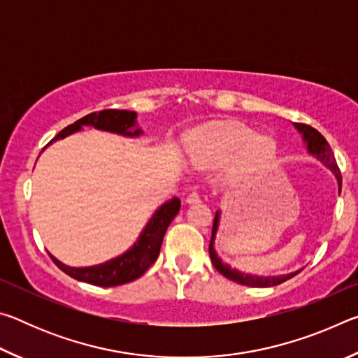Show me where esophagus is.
I'll list each match as a JSON object with an SVG mask.
<instances>
[{"label":"esophagus","instance_id":"1","mask_svg":"<svg viewBox=\"0 0 358 358\" xmlns=\"http://www.w3.org/2000/svg\"><path fill=\"white\" fill-rule=\"evenodd\" d=\"M201 201H202L201 194H199V192H196V191H194V192H191V194H189V196H187V197H186V203H199V202H201Z\"/></svg>","mask_w":358,"mask_h":358}]
</instances>
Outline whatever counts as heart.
I'll return each instance as SVG.
<instances>
[{"mask_svg":"<svg viewBox=\"0 0 358 358\" xmlns=\"http://www.w3.org/2000/svg\"><path fill=\"white\" fill-rule=\"evenodd\" d=\"M192 161L202 167L226 166L238 161L240 178H257L273 166L276 143L245 124L226 123L203 128L189 145Z\"/></svg>","mask_w":358,"mask_h":358,"instance_id":"1","label":"heart"}]
</instances>
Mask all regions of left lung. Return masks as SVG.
I'll return each mask as SVG.
<instances>
[{
	"label": "left lung",
	"instance_id": "left-lung-1",
	"mask_svg": "<svg viewBox=\"0 0 358 358\" xmlns=\"http://www.w3.org/2000/svg\"><path fill=\"white\" fill-rule=\"evenodd\" d=\"M294 126L296 129H299V132L303 136V142L306 143V148H308V151H310V155L316 156L317 159L320 162H324V164L333 172V175H335L336 180H338L339 192H341V172H339L336 159H335V156H333L330 145H329V142L325 141V137L320 134L317 129L311 128L310 124L294 123ZM220 217H221V211H216L215 221H213V229H211V240H210L208 251H210L211 264H213L215 268L220 271L222 276H226V278H229V280H232V281L238 282V284H243V286L271 287V286H278V284L290 280V278H294L296 273H300V270H299V271H294V273L280 275V276H257V275H248V273H243V271L230 268V265L224 264L222 260L217 257V254L215 251V238H216L217 227H220Z\"/></svg>",
	"mask_w": 358,
	"mask_h": 358
}]
</instances>
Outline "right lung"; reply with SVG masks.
<instances>
[{
	"label": "right lung",
	"instance_id": "right-lung-1",
	"mask_svg": "<svg viewBox=\"0 0 358 358\" xmlns=\"http://www.w3.org/2000/svg\"><path fill=\"white\" fill-rule=\"evenodd\" d=\"M137 113L131 110H117V108H108V110L93 112L77 120L74 124H69L68 128L59 131L55 138H52L45 147L53 143L58 138H64L74 132L80 131L82 126H93L96 129L115 132L126 137H137L142 134L141 128H136L137 124ZM180 199L173 197L171 201L162 203L159 208L155 211V215L150 217L147 226L138 235V238L128 251L121 254V256L107 260L104 264L93 265V266H76L64 265L59 262L57 257H50L57 264L59 270H63L66 275L74 278L77 281H83L88 284H94L99 287H113L120 284H126L141 278L147 271L155 260L159 256L162 240H164L166 230L169 224L172 222L175 216L180 211Z\"/></svg>",
	"mask_w": 358,
	"mask_h": 358
}]
</instances>
